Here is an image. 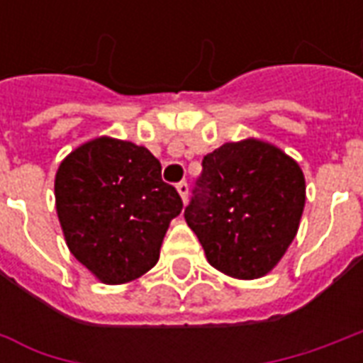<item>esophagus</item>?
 Masks as SVG:
<instances>
[{"label": "esophagus", "mask_w": 363, "mask_h": 363, "mask_svg": "<svg viewBox=\"0 0 363 363\" xmlns=\"http://www.w3.org/2000/svg\"><path fill=\"white\" fill-rule=\"evenodd\" d=\"M177 190H179V194H181L182 202H186V198H189V184L184 181H181L177 184Z\"/></svg>", "instance_id": "34e87169"}]
</instances>
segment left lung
I'll use <instances>...</instances> for the list:
<instances>
[{"instance_id":"obj_1","label":"left lung","mask_w":363,"mask_h":363,"mask_svg":"<svg viewBox=\"0 0 363 363\" xmlns=\"http://www.w3.org/2000/svg\"><path fill=\"white\" fill-rule=\"evenodd\" d=\"M303 206L299 165L272 143L249 138L223 143L202 159L184 220L213 268L255 280L286 255Z\"/></svg>"}]
</instances>
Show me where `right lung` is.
Masks as SVG:
<instances>
[{
	"label": "right lung",
	"instance_id": "1",
	"mask_svg": "<svg viewBox=\"0 0 363 363\" xmlns=\"http://www.w3.org/2000/svg\"><path fill=\"white\" fill-rule=\"evenodd\" d=\"M54 194L67 249L103 284H126L155 267L182 210L147 147L106 135L60 163Z\"/></svg>",
	"mask_w": 363,
	"mask_h": 363
}]
</instances>
